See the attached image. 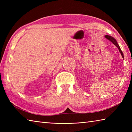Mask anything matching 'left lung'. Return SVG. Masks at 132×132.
Here are the masks:
<instances>
[{
  "label": "left lung",
  "instance_id": "left-lung-1",
  "mask_svg": "<svg viewBox=\"0 0 132 132\" xmlns=\"http://www.w3.org/2000/svg\"><path fill=\"white\" fill-rule=\"evenodd\" d=\"M105 37L106 39H108V40L110 41L111 42H112V43L114 45H115V46L117 47V48H118V49H119V52H120V54H121L122 58H124V54H123V53H122V50H121V49H120V46H119V44H117V41L116 40V39L112 37V36H108V35H105Z\"/></svg>",
  "mask_w": 132,
  "mask_h": 132
}]
</instances>
